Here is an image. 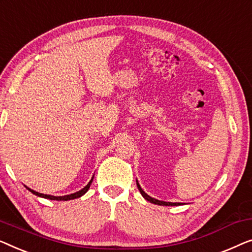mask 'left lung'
Returning a JSON list of instances; mask_svg holds the SVG:
<instances>
[{
    "mask_svg": "<svg viewBox=\"0 0 252 252\" xmlns=\"http://www.w3.org/2000/svg\"><path fill=\"white\" fill-rule=\"evenodd\" d=\"M136 182H137V187H138V189H139V192H140L141 195L144 196L145 200L150 201L151 203H154V204H158V205H180V203H177V202H176V203H173V202H164V201L157 200V198H154V197H152L150 195H147V194L144 192V189L140 187L139 183H138V180H136Z\"/></svg>",
    "mask_w": 252,
    "mask_h": 252,
    "instance_id": "1",
    "label": "left lung"
}]
</instances>
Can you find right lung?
Masks as SVG:
<instances>
[{
  "mask_svg": "<svg viewBox=\"0 0 252 252\" xmlns=\"http://www.w3.org/2000/svg\"><path fill=\"white\" fill-rule=\"evenodd\" d=\"M92 180H94V177H92L91 180L89 183L87 184V186H84L82 189L79 190V192L76 193H73V194H69V195H63V196H54V195H48V194H42V193H38L36 192V190L34 189H31L30 187H26V189L30 190V192H32L33 194H35V195L40 196V197H44V198H49V200H56V201H69V200H74V198H79L82 195H84L88 192V189H90V185L92 183Z\"/></svg>",
  "mask_w": 252,
  "mask_h": 252,
  "instance_id": "1",
  "label": "right lung"
}]
</instances>
